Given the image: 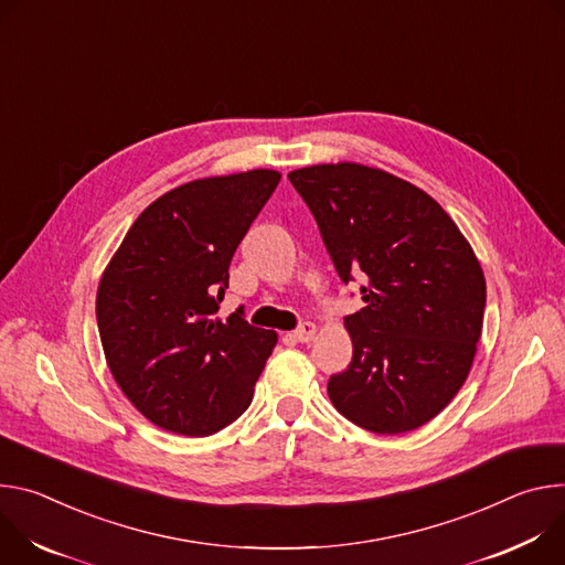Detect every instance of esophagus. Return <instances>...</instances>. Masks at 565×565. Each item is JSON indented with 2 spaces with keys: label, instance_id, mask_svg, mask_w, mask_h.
I'll return each instance as SVG.
<instances>
[{
  "label": "esophagus",
  "instance_id": "1",
  "mask_svg": "<svg viewBox=\"0 0 565 565\" xmlns=\"http://www.w3.org/2000/svg\"><path fill=\"white\" fill-rule=\"evenodd\" d=\"M315 337H317V326L309 323V321L302 323V326L294 332V339H296L298 343H309Z\"/></svg>",
  "mask_w": 565,
  "mask_h": 565
}]
</instances>
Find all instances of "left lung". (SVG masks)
<instances>
[{
  "label": "left lung",
  "instance_id": "1",
  "mask_svg": "<svg viewBox=\"0 0 565 565\" xmlns=\"http://www.w3.org/2000/svg\"><path fill=\"white\" fill-rule=\"evenodd\" d=\"M343 282L365 307L345 319L352 363L328 395L352 424L408 433L462 388L482 332L487 285L471 244L422 188L354 161L291 170Z\"/></svg>",
  "mask_w": 565,
  "mask_h": 565
}]
</instances>
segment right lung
<instances>
[{"instance_id": "1", "label": "right lung", "mask_w": 565, "mask_h": 565, "mask_svg": "<svg viewBox=\"0 0 565 565\" xmlns=\"http://www.w3.org/2000/svg\"><path fill=\"white\" fill-rule=\"evenodd\" d=\"M278 170H246L181 183L154 200L105 267L96 319L122 395L154 426L206 437L233 424L278 343L226 319L220 302L237 244L258 217Z\"/></svg>"}]
</instances>
